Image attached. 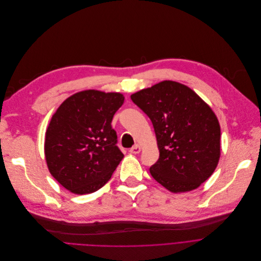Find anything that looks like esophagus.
I'll return each instance as SVG.
<instances>
[{
  "label": "esophagus",
  "mask_w": 261,
  "mask_h": 261,
  "mask_svg": "<svg viewBox=\"0 0 261 261\" xmlns=\"http://www.w3.org/2000/svg\"><path fill=\"white\" fill-rule=\"evenodd\" d=\"M140 151H141V147H140V145H138V144H136L135 146H133V147L129 149V152L133 153V154H138V153H140Z\"/></svg>",
  "instance_id": "34e87169"
}]
</instances>
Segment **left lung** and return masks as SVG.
Here are the masks:
<instances>
[{"mask_svg":"<svg viewBox=\"0 0 261 261\" xmlns=\"http://www.w3.org/2000/svg\"><path fill=\"white\" fill-rule=\"evenodd\" d=\"M150 118L160 159L151 176L172 192L197 188L220 158V125L212 109L189 87L163 81L130 95Z\"/></svg>","mask_w":261,"mask_h":261,"instance_id":"left-lung-1","label":"left lung"}]
</instances>
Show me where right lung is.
<instances>
[{"label":"right lung","mask_w":261,"mask_h":261,"mask_svg":"<svg viewBox=\"0 0 261 261\" xmlns=\"http://www.w3.org/2000/svg\"><path fill=\"white\" fill-rule=\"evenodd\" d=\"M124 96L84 90L68 97L52 116L45 137L50 174L66 189L87 194L101 188L123 159L111 122Z\"/></svg>","instance_id":"obj_1"}]
</instances>
